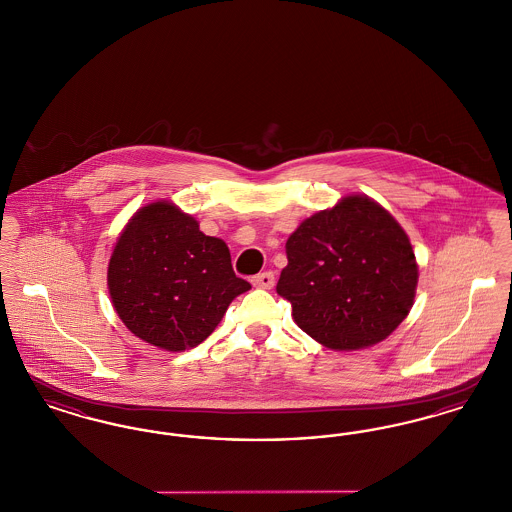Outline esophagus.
<instances>
[{
    "label": "esophagus",
    "instance_id": "esophagus-1",
    "mask_svg": "<svg viewBox=\"0 0 512 512\" xmlns=\"http://www.w3.org/2000/svg\"><path fill=\"white\" fill-rule=\"evenodd\" d=\"M253 286H257V288H263V290H270L272 286H274V272H261V274H257V276H253Z\"/></svg>",
    "mask_w": 512,
    "mask_h": 512
}]
</instances>
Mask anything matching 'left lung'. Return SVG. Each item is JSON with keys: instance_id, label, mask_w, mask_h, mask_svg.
Instances as JSON below:
<instances>
[{"instance_id": "1", "label": "left lung", "mask_w": 512, "mask_h": 512, "mask_svg": "<svg viewBox=\"0 0 512 512\" xmlns=\"http://www.w3.org/2000/svg\"><path fill=\"white\" fill-rule=\"evenodd\" d=\"M276 292L318 343L351 351L386 340L413 307L418 268L405 230L366 195L303 220Z\"/></svg>"}]
</instances>
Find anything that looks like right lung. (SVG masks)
<instances>
[{
  "instance_id": "obj_1",
  "label": "right lung",
  "mask_w": 512,
  "mask_h": 512,
  "mask_svg": "<svg viewBox=\"0 0 512 512\" xmlns=\"http://www.w3.org/2000/svg\"><path fill=\"white\" fill-rule=\"evenodd\" d=\"M117 315L138 338L167 351L199 345L251 284L234 274L226 244L169 201L138 211L109 261Z\"/></svg>"
}]
</instances>
